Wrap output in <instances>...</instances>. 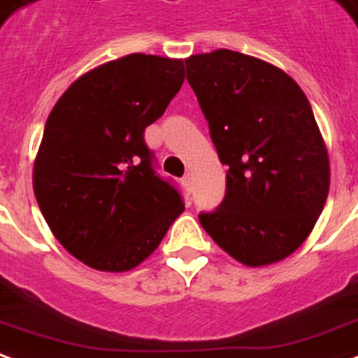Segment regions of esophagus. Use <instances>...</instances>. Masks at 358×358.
Returning a JSON list of instances; mask_svg holds the SVG:
<instances>
[{
    "label": "esophagus",
    "mask_w": 358,
    "mask_h": 358,
    "mask_svg": "<svg viewBox=\"0 0 358 358\" xmlns=\"http://www.w3.org/2000/svg\"><path fill=\"white\" fill-rule=\"evenodd\" d=\"M184 184L187 186V189H192L193 186V176H192V172H187L186 176H184Z\"/></svg>",
    "instance_id": "esophagus-1"
}]
</instances>
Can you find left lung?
<instances>
[{
  "label": "left lung",
  "mask_w": 358,
  "mask_h": 358,
  "mask_svg": "<svg viewBox=\"0 0 358 358\" xmlns=\"http://www.w3.org/2000/svg\"><path fill=\"white\" fill-rule=\"evenodd\" d=\"M187 81L227 166L226 197L199 222L248 267L288 258L313 231L330 161L309 100L277 66L218 49L186 58Z\"/></svg>",
  "instance_id": "1"
}]
</instances>
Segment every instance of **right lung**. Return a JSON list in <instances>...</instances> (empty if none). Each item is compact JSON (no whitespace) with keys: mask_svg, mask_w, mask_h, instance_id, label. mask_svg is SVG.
Returning a JSON list of instances; mask_svg holds the SVG:
<instances>
[{"mask_svg":"<svg viewBox=\"0 0 358 358\" xmlns=\"http://www.w3.org/2000/svg\"><path fill=\"white\" fill-rule=\"evenodd\" d=\"M182 83V60L134 52L83 73L49 113L34 193L52 235L85 266H140L184 213L144 142Z\"/></svg>","mask_w":358,"mask_h":358,"instance_id":"1","label":"right lung"}]
</instances>
